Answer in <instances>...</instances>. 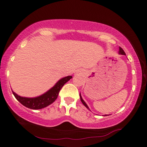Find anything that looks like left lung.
Masks as SVG:
<instances>
[{"mask_svg":"<svg viewBox=\"0 0 147 147\" xmlns=\"http://www.w3.org/2000/svg\"><path fill=\"white\" fill-rule=\"evenodd\" d=\"M119 54H120V55H125V52H124V51L123 50V49H122V48H121L120 47H119ZM80 99H81V101L82 102V103H83V105L85 106V107L87 108V109H89V110H90V108L88 107V106H87V105L86 103H85V102L84 101V100H83V98H82V96H81V93H80ZM105 116H107V115H105Z\"/></svg>","mask_w":147,"mask_h":147,"instance_id":"8db88e82","label":"left lung"}]
</instances>
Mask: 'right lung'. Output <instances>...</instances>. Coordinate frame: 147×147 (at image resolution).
Masks as SVG:
<instances>
[{"label":"right lung","mask_w":147,"mask_h":147,"mask_svg":"<svg viewBox=\"0 0 147 147\" xmlns=\"http://www.w3.org/2000/svg\"><path fill=\"white\" fill-rule=\"evenodd\" d=\"M72 78V76H67V77L62 78L50 90L44 93L42 95L37 96V97H22V96L18 95L13 91H12V92L16 99L24 107L30 109L38 110V109H41L45 107H47V106L50 105L53 102H55V100L57 99V96H58L59 92H60L62 87L64 86L65 83H67Z\"/></svg>","instance_id":"obj_1"}]
</instances>
